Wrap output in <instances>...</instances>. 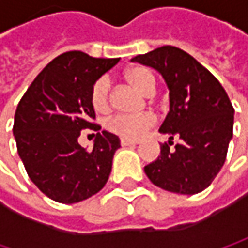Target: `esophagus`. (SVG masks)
<instances>
[{
  "label": "esophagus",
  "instance_id": "obj_1",
  "mask_svg": "<svg viewBox=\"0 0 248 248\" xmlns=\"http://www.w3.org/2000/svg\"><path fill=\"white\" fill-rule=\"evenodd\" d=\"M121 143H122V146H135L139 142L138 140H132V139H124V138H122L121 139Z\"/></svg>",
  "mask_w": 248,
  "mask_h": 248
}]
</instances>
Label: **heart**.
Instances as JSON below:
<instances>
[{
	"instance_id": "b5f03b06",
	"label": "heart",
	"mask_w": 248,
	"mask_h": 248,
	"mask_svg": "<svg viewBox=\"0 0 248 248\" xmlns=\"http://www.w3.org/2000/svg\"><path fill=\"white\" fill-rule=\"evenodd\" d=\"M126 81L136 89L139 93L148 96L155 90L156 80L148 69L143 67H135L126 72L124 75ZM109 99H110V81L106 76L97 78L94 84L92 86L90 92V102L94 110L105 112L109 108ZM155 124V118L149 113L140 115V116H126V115H116L110 118L106 122V127L122 136L124 139H139L148 129H151Z\"/></svg>"
}]
</instances>
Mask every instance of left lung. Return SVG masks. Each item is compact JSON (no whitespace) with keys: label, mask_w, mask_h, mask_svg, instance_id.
I'll use <instances>...</instances> for the list:
<instances>
[{"label":"left lung","mask_w":248,"mask_h":248,"mask_svg":"<svg viewBox=\"0 0 248 248\" xmlns=\"http://www.w3.org/2000/svg\"><path fill=\"white\" fill-rule=\"evenodd\" d=\"M130 62L155 69L170 89V112L159 132L179 136L171 151L145 167L151 182L165 191L192 195L204 191L225 162L232 138L234 109L220 84L204 66L181 48L164 46ZM171 143V140H168Z\"/></svg>","instance_id":"obj_1"}]
</instances>
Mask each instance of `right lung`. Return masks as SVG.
<instances>
[{
	"label": "right lung",
	"instance_id": "add662e5",
	"mask_svg": "<svg viewBox=\"0 0 248 248\" xmlns=\"http://www.w3.org/2000/svg\"><path fill=\"white\" fill-rule=\"evenodd\" d=\"M118 62L63 53L34 78L17 106L13 133L18 155L30 179L53 201L87 200L109 179L119 138L102 130L92 151L77 139L83 129L94 126L92 86Z\"/></svg>",
	"mask_w": 248,
	"mask_h": 248
}]
</instances>
